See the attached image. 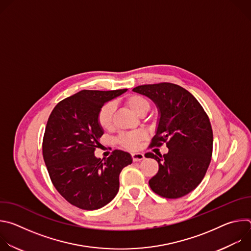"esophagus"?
Returning <instances> with one entry per match:
<instances>
[{"instance_id":"obj_1","label":"esophagus","mask_w":251,"mask_h":251,"mask_svg":"<svg viewBox=\"0 0 251 251\" xmlns=\"http://www.w3.org/2000/svg\"><path fill=\"white\" fill-rule=\"evenodd\" d=\"M145 158L144 154L142 153H132V159L134 162H138V161H141Z\"/></svg>"}]
</instances>
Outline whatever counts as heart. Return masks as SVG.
Segmentation results:
<instances>
[{"label": "heart", "instance_id": "heart-1", "mask_svg": "<svg viewBox=\"0 0 251 251\" xmlns=\"http://www.w3.org/2000/svg\"><path fill=\"white\" fill-rule=\"evenodd\" d=\"M125 104L128 108L135 114L139 115L142 112L149 110L148 101L139 95H132L125 100ZM114 113V106L111 103H107L102 106L98 113V124L102 129H109L112 126ZM144 138V133L141 131H134L126 134H122L118 137V144L125 149H135L139 142Z\"/></svg>", "mask_w": 251, "mask_h": 251}]
</instances>
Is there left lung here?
<instances>
[{
	"instance_id": "1",
	"label": "left lung",
	"mask_w": 251,
	"mask_h": 251,
	"mask_svg": "<svg viewBox=\"0 0 251 251\" xmlns=\"http://www.w3.org/2000/svg\"><path fill=\"white\" fill-rule=\"evenodd\" d=\"M133 91L158 107L160 118L150 146L160 147L165 142L169 149L163 156L145 154L159 164L150 188L166 199L182 198L201 184L211 160L213 135L208 116L193 94L174 83L140 85Z\"/></svg>"
}]
</instances>
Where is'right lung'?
Masks as SVG:
<instances>
[{"label":"right lung","mask_w":251,"mask_h":251,"mask_svg":"<svg viewBox=\"0 0 251 251\" xmlns=\"http://www.w3.org/2000/svg\"><path fill=\"white\" fill-rule=\"evenodd\" d=\"M127 89L81 90L56 104L43 141V156L57 192L81 209H98L119 191V175L132 163L129 153L114 150L107 159L94 151L103 129L98 124L102 106Z\"/></svg>","instance_id":"add662e5"}]
</instances>
